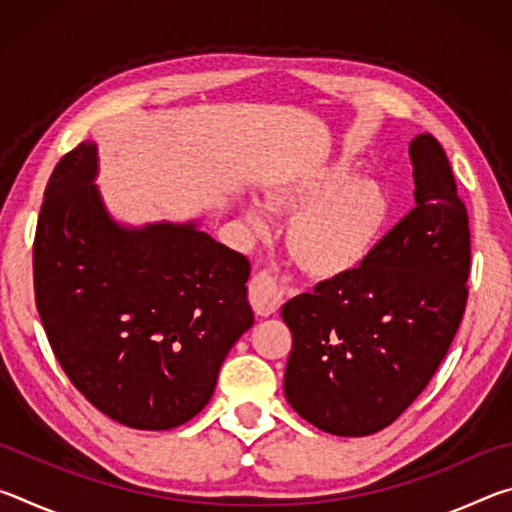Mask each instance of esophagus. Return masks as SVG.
<instances>
[{
    "instance_id": "esophagus-1",
    "label": "esophagus",
    "mask_w": 512,
    "mask_h": 512,
    "mask_svg": "<svg viewBox=\"0 0 512 512\" xmlns=\"http://www.w3.org/2000/svg\"><path fill=\"white\" fill-rule=\"evenodd\" d=\"M248 300L257 316H271L282 305V289L273 275L257 273L248 284Z\"/></svg>"
}]
</instances>
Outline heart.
Returning <instances> with one entry per match:
<instances>
[{
	"label": "heart",
	"instance_id": "1",
	"mask_svg": "<svg viewBox=\"0 0 512 512\" xmlns=\"http://www.w3.org/2000/svg\"><path fill=\"white\" fill-rule=\"evenodd\" d=\"M275 210L296 212L287 246L296 264L314 280H339L366 264L391 228L395 203L377 178L352 176L348 160L318 164L268 187ZM246 221L257 235L271 216L262 203H248Z\"/></svg>",
	"mask_w": 512,
	"mask_h": 512
}]
</instances>
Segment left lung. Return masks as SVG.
Returning <instances> with one entry per match:
<instances>
[{
  "mask_svg": "<svg viewBox=\"0 0 512 512\" xmlns=\"http://www.w3.org/2000/svg\"><path fill=\"white\" fill-rule=\"evenodd\" d=\"M415 207L357 271L282 305L293 334L284 395L334 436H370L409 409L452 345L467 302L470 225L443 146L409 144Z\"/></svg>",
  "mask_w": 512,
  "mask_h": 512,
  "instance_id": "8db88e82",
  "label": "left lung"
}]
</instances>
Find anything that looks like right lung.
<instances>
[{"instance_id":"1","label":"right lung","mask_w":512,"mask_h":512,"mask_svg":"<svg viewBox=\"0 0 512 512\" xmlns=\"http://www.w3.org/2000/svg\"><path fill=\"white\" fill-rule=\"evenodd\" d=\"M97 171L88 140L51 173L33 241L38 314L85 400L131 429H173L205 409L253 325L250 264L198 221L121 225Z\"/></svg>"}]
</instances>
